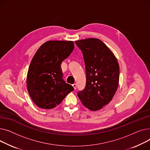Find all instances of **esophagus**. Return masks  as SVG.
<instances>
[{"label": "esophagus", "mask_w": 150, "mask_h": 150, "mask_svg": "<svg viewBox=\"0 0 150 150\" xmlns=\"http://www.w3.org/2000/svg\"><path fill=\"white\" fill-rule=\"evenodd\" d=\"M72 85H73V86L74 87V90H76V86H77V85H76V83H74V84H73Z\"/></svg>", "instance_id": "1"}]
</instances>
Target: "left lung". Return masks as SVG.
Wrapping results in <instances>:
<instances>
[{"label": "left lung", "mask_w": 150, "mask_h": 150, "mask_svg": "<svg viewBox=\"0 0 150 150\" xmlns=\"http://www.w3.org/2000/svg\"><path fill=\"white\" fill-rule=\"evenodd\" d=\"M83 53L86 82L77 94L84 106L91 111L102 109L112 100L119 81V65L110 49L100 39L75 41Z\"/></svg>", "instance_id": "8db88e82"}]
</instances>
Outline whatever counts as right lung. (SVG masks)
I'll return each instance as SVG.
<instances>
[{
  "label": "right lung",
  "mask_w": 150,
  "mask_h": 150,
  "mask_svg": "<svg viewBox=\"0 0 150 150\" xmlns=\"http://www.w3.org/2000/svg\"><path fill=\"white\" fill-rule=\"evenodd\" d=\"M73 41L50 40L43 43L30 63L26 87L38 107L52 109L74 90L62 79L60 65L73 51Z\"/></svg>",
  "instance_id": "obj_1"
}]
</instances>
